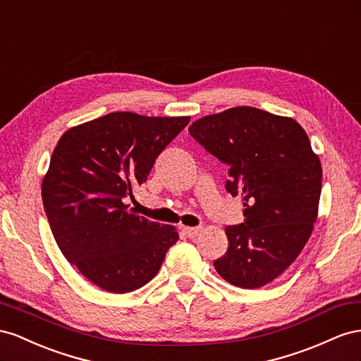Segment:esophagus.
<instances>
[{
  "instance_id": "34e87169",
  "label": "esophagus",
  "mask_w": 361,
  "mask_h": 361,
  "mask_svg": "<svg viewBox=\"0 0 361 361\" xmlns=\"http://www.w3.org/2000/svg\"><path fill=\"white\" fill-rule=\"evenodd\" d=\"M201 231V226H183V233L188 235V238H197Z\"/></svg>"
}]
</instances>
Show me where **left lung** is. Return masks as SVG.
Segmentation results:
<instances>
[{
  "label": "left lung",
  "mask_w": 361,
  "mask_h": 361,
  "mask_svg": "<svg viewBox=\"0 0 361 361\" xmlns=\"http://www.w3.org/2000/svg\"><path fill=\"white\" fill-rule=\"evenodd\" d=\"M190 136L228 164L226 190L243 197L245 224L225 228L228 250L214 269L257 289L289 267L317 219L322 166L295 119L239 106L195 121Z\"/></svg>",
  "instance_id": "obj_1"
}]
</instances>
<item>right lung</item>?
Masks as SVG:
<instances>
[{
	"label": "right lung",
	"mask_w": 361,
	"mask_h": 361,
	"mask_svg": "<svg viewBox=\"0 0 361 361\" xmlns=\"http://www.w3.org/2000/svg\"><path fill=\"white\" fill-rule=\"evenodd\" d=\"M189 121L113 111L59 139L42 180L44 209L61 254L102 290L145 286L178 240L173 225L136 214L126 200Z\"/></svg>",
	"instance_id": "obj_1"
}]
</instances>
